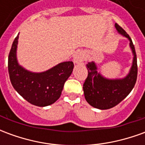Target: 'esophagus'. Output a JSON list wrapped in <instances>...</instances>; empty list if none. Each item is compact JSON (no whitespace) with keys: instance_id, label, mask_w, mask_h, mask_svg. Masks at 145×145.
I'll return each instance as SVG.
<instances>
[{"instance_id":"obj_1","label":"esophagus","mask_w":145,"mask_h":145,"mask_svg":"<svg viewBox=\"0 0 145 145\" xmlns=\"http://www.w3.org/2000/svg\"><path fill=\"white\" fill-rule=\"evenodd\" d=\"M84 60H85L84 54H82L81 51L77 52L74 57V62L75 63H82L84 62Z\"/></svg>"}]
</instances>
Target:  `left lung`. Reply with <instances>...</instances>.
<instances>
[{"instance_id": "1", "label": "left lung", "mask_w": 145, "mask_h": 145, "mask_svg": "<svg viewBox=\"0 0 145 145\" xmlns=\"http://www.w3.org/2000/svg\"><path fill=\"white\" fill-rule=\"evenodd\" d=\"M115 27L119 33L130 40L134 60L130 73L123 79H106L97 71L94 62L87 64L88 77L85 79L83 90L86 101L91 106L99 109H108L118 105L127 96L135 85L137 77V55L131 37L118 24Z\"/></svg>"}]
</instances>
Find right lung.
I'll return each instance as SVG.
<instances>
[{
  "mask_svg": "<svg viewBox=\"0 0 145 145\" xmlns=\"http://www.w3.org/2000/svg\"><path fill=\"white\" fill-rule=\"evenodd\" d=\"M18 35L8 55L11 85L21 96L37 106H46L60 98L64 83L72 73V61L63 62L42 73H33L21 67L16 58Z\"/></svg>",
  "mask_w": 145,
  "mask_h": 145,
  "instance_id": "right-lung-1",
  "label": "right lung"
}]
</instances>
